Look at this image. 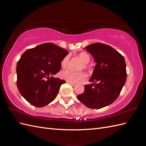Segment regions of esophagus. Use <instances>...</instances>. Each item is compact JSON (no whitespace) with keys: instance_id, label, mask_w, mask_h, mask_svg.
I'll return each instance as SVG.
<instances>
[{"instance_id":"34e87169","label":"esophagus","mask_w":146,"mask_h":146,"mask_svg":"<svg viewBox=\"0 0 146 146\" xmlns=\"http://www.w3.org/2000/svg\"><path fill=\"white\" fill-rule=\"evenodd\" d=\"M70 85H72V86H76L77 84L76 83H74V82H68Z\"/></svg>"}]
</instances>
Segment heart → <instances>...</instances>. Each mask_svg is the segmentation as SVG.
Here are the masks:
<instances>
[{"label":"heart","instance_id":"heart-1","mask_svg":"<svg viewBox=\"0 0 146 146\" xmlns=\"http://www.w3.org/2000/svg\"><path fill=\"white\" fill-rule=\"evenodd\" d=\"M78 56L82 61H83V64L82 65L81 68H83L84 69H88V63H89L90 60V56L86 52H82L78 54ZM70 57L69 55H66L64 58L62 60L61 62V64L62 67L65 68L68 65ZM61 77L70 82H78L80 80H83L86 78V74L83 71H74L72 69H66L60 73Z\"/></svg>","mask_w":146,"mask_h":146}]
</instances>
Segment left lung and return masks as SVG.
<instances>
[{"instance_id": "8db88e82", "label": "left lung", "mask_w": 146, "mask_h": 146, "mask_svg": "<svg viewBox=\"0 0 146 146\" xmlns=\"http://www.w3.org/2000/svg\"><path fill=\"white\" fill-rule=\"evenodd\" d=\"M85 49L92 55L96 65L83 94L77 98L87 107L99 109L113 103L118 98L127 78L123 56L114 48L100 42L88 45Z\"/></svg>"}]
</instances>
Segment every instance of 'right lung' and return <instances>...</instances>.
I'll return each instance as SVG.
<instances>
[{"label": "right lung", "instance_id": "1", "mask_svg": "<svg viewBox=\"0 0 146 146\" xmlns=\"http://www.w3.org/2000/svg\"><path fill=\"white\" fill-rule=\"evenodd\" d=\"M69 53L51 42L26 50L16 66L17 86L32 105L42 107L54 100L65 80L52 77L61 68V62Z\"/></svg>", "mask_w": 146, "mask_h": 146}]
</instances>
